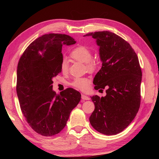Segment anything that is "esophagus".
Listing matches in <instances>:
<instances>
[{
    "mask_svg": "<svg viewBox=\"0 0 159 159\" xmlns=\"http://www.w3.org/2000/svg\"><path fill=\"white\" fill-rule=\"evenodd\" d=\"M81 99H84V100H89L90 98L88 97V96H87V95L82 94V95H81Z\"/></svg>",
    "mask_w": 159,
    "mask_h": 159,
    "instance_id": "1",
    "label": "esophagus"
}]
</instances>
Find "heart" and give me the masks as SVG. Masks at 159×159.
<instances>
[{
	"label": "heart",
	"instance_id": "b5f03b06",
	"mask_svg": "<svg viewBox=\"0 0 159 159\" xmlns=\"http://www.w3.org/2000/svg\"><path fill=\"white\" fill-rule=\"evenodd\" d=\"M72 59L85 64L86 68L90 72H93L97 70L98 65L96 62L91 60L92 52L85 46H80L75 48L70 53ZM60 70L62 73L66 74L69 70V63L66 59L61 61ZM71 85L73 87L81 91H87L90 85V80L87 78H76L71 81Z\"/></svg>",
	"mask_w": 159,
	"mask_h": 159
}]
</instances>
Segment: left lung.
<instances>
[{
    "instance_id": "left-lung-1",
    "label": "left lung",
    "mask_w": 159,
    "mask_h": 159,
    "mask_svg": "<svg viewBox=\"0 0 159 159\" xmlns=\"http://www.w3.org/2000/svg\"><path fill=\"white\" fill-rule=\"evenodd\" d=\"M99 46L102 67L95 75L94 88H107V95L91 97L95 109L89 122L96 131L113 135L127 128L141 104L142 71L137 55L121 37L109 31L90 32Z\"/></svg>"
}]
</instances>
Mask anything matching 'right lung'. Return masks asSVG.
I'll list each match as a JSON object with an SVG mask.
<instances>
[{"label":"right lung","mask_w":159,"mask_h":159,"mask_svg":"<svg viewBox=\"0 0 159 159\" xmlns=\"http://www.w3.org/2000/svg\"><path fill=\"white\" fill-rule=\"evenodd\" d=\"M75 42L66 34H44L33 41L19 60L16 93L20 109L30 127L42 136L59 133L81 99L73 88L60 94L52 90V78L61 71L62 46Z\"/></svg>","instance_id":"right-lung-1"}]
</instances>
